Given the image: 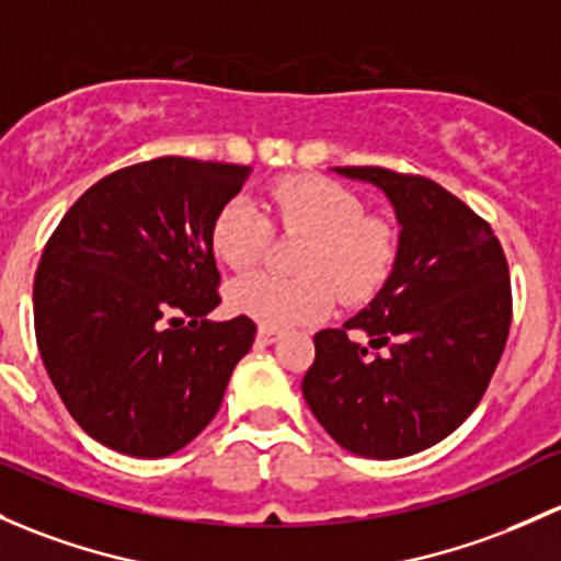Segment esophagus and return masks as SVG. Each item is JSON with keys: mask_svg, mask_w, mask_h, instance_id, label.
<instances>
[{"mask_svg": "<svg viewBox=\"0 0 561 561\" xmlns=\"http://www.w3.org/2000/svg\"><path fill=\"white\" fill-rule=\"evenodd\" d=\"M279 341V333L271 328H261L257 330V344H276Z\"/></svg>", "mask_w": 561, "mask_h": 561, "instance_id": "esophagus-1", "label": "esophagus"}]
</instances>
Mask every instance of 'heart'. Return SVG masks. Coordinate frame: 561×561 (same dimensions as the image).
Masks as SVG:
<instances>
[{
	"label": "heart",
	"instance_id": "1",
	"mask_svg": "<svg viewBox=\"0 0 561 561\" xmlns=\"http://www.w3.org/2000/svg\"><path fill=\"white\" fill-rule=\"evenodd\" d=\"M271 228L309 236L298 271L285 279L250 274L228 287V306L261 328L314 325L335 306L363 304L385 287L398 261V233L365 215L363 198L325 176H282L265 191V215L247 198H231L209 226L211 252L233 271L252 268L271 244Z\"/></svg>",
	"mask_w": 561,
	"mask_h": 561
}]
</instances>
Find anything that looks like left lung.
Segmentation results:
<instances>
[{
  "label": "left lung",
  "mask_w": 561,
  "mask_h": 561,
  "mask_svg": "<svg viewBox=\"0 0 561 561\" xmlns=\"http://www.w3.org/2000/svg\"><path fill=\"white\" fill-rule=\"evenodd\" d=\"M335 172L381 187L403 231L368 309L314 335L304 398L346 451L409 457L481 403L514 317L508 261L492 226L438 182L381 167ZM352 332L368 334L369 346Z\"/></svg>",
  "instance_id": "1"
}]
</instances>
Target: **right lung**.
Listing matches in <instances>:
<instances>
[{
    "instance_id": "right-lung-1",
    "label": "right lung",
    "mask_w": 561,
    "mask_h": 561,
    "mask_svg": "<svg viewBox=\"0 0 561 561\" xmlns=\"http://www.w3.org/2000/svg\"><path fill=\"white\" fill-rule=\"evenodd\" d=\"M239 163L163 156L117 169L69 206L34 274V333L72 420L128 457H167L215 420L255 341L220 306L209 244Z\"/></svg>"
}]
</instances>
